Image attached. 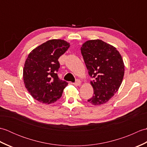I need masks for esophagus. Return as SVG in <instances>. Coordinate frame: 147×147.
<instances>
[{
	"instance_id": "esophagus-1",
	"label": "esophagus",
	"mask_w": 147,
	"mask_h": 147,
	"mask_svg": "<svg viewBox=\"0 0 147 147\" xmlns=\"http://www.w3.org/2000/svg\"><path fill=\"white\" fill-rule=\"evenodd\" d=\"M74 86H80L81 85V81L80 80H76V82L73 83Z\"/></svg>"
}]
</instances>
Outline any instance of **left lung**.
<instances>
[{
	"label": "left lung",
	"mask_w": 147,
	"mask_h": 147,
	"mask_svg": "<svg viewBox=\"0 0 147 147\" xmlns=\"http://www.w3.org/2000/svg\"><path fill=\"white\" fill-rule=\"evenodd\" d=\"M81 52L90 76L93 95L88 102L94 105L104 104L117 92L124 74L123 58L116 48L100 40L84 43Z\"/></svg>",
	"instance_id": "1"
}]
</instances>
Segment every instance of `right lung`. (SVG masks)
Segmentation results:
<instances>
[{
	"mask_svg": "<svg viewBox=\"0 0 147 147\" xmlns=\"http://www.w3.org/2000/svg\"><path fill=\"white\" fill-rule=\"evenodd\" d=\"M69 46L63 40H51L33 49L28 56L23 80L27 90L36 100L49 104L61 97L68 83L58 77V59Z\"/></svg>",
	"mask_w": 147,
	"mask_h": 147,
	"instance_id": "right-lung-1",
	"label": "right lung"
}]
</instances>
